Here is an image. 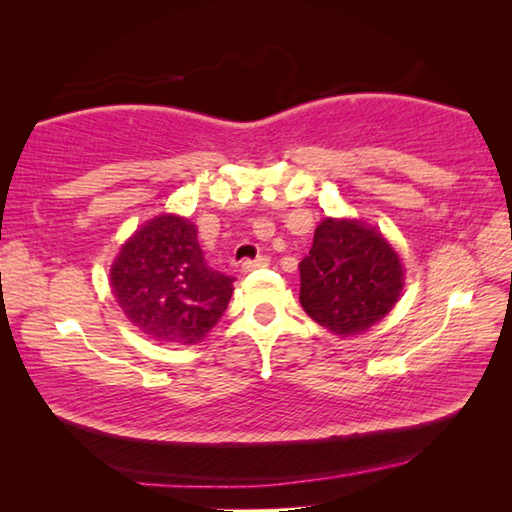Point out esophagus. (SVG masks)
<instances>
[{
	"instance_id": "obj_1",
	"label": "esophagus",
	"mask_w": 512,
	"mask_h": 512,
	"mask_svg": "<svg viewBox=\"0 0 512 512\" xmlns=\"http://www.w3.org/2000/svg\"><path fill=\"white\" fill-rule=\"evenodd\" d=\"M268 262H271V259H268L266 255H259L255 259H246V262H241V271L250 273V271H255V268H266Z\"/></svg>"
}]
</instances>
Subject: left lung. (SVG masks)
I'll use <instances>...</instances> for the list:
<instances>
[{
	"label": "left lung",
	"instance_id": "obj_1",
	"mask_svg": "<svg viewBox=\"0 0 512 512\" xmlns=\"http://www.w3.org/2000/svg\"><path fill=\"white\" fill-rule=\"evenodd\" d=\"M404 287L400 255L357 219L320 221L300 262V305L336 336L363 334L395 307Z\"/></svg>",
	"mask_w": 512,
	"mask_h": 512
}]
</instances>
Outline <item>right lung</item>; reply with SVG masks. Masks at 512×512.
Instances as JSON below:
<instances>
[{"label":"right lung","mask_w":512,"mask_h":512,"mask_svg":"<svg viewBox=\"0 0 512 512\" xmlns=\"http://www.w3.org/2000/svg\"><path fill=\"white\" fill-rule=\"evenodd\" d=\"M235 277L207 266L196 225L176 214L146 221L121 246L110 289L126 318L160 343L194 345L219 323Z\"/></svg>","instance_id":"obj_1"}]
</instances>
